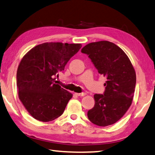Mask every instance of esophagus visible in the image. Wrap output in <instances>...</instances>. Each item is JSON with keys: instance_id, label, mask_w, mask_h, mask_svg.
<instances>
[{"instance_id": "34e87169", "label": "esophagus", "mask_w": 155, "mask_h": 155, "mask_svg": "<svg viewBox=\"0 0 155 155\" xmlns=\"http://www.w3.org/2000/svg\"><path fill=\"white\" fill-rule=\"evenodd\" d=\"M76 95H77L78 96H80V97H82V96H85L86 95V93H84V92H82V93H77V94H75Z\"/></svg>"}]
</instances>
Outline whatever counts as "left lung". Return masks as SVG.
Here are the masks:
<instances>
[{
  "label": "left lung",
  "instance_id": "obj_1",
  "mask_svg": "<svg viewBox=\"0 0 155 155\" xmlns=\"http://www.w3.org/2000/svg\"><path fill=\"white\" fill-rule=\"evenodd\" d=\"M81 52L88 55L100 74L106 78L103 94H95L94 107L87 116L94 124L104 127L123 117L132 104L136 73L124 51L113 43H90Z\"/></svg>",
  "mask_w": 155,
  "mask_h": 155
}]
</instances>
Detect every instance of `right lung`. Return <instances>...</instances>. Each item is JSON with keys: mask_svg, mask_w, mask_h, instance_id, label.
<instances>
[{"mask_svg": "<svg viewBox=\"0 0 155 155\" xmlns=\"http://www.w3.org/2000/svg\"><path fill=\"white\" fill-rule=\"evenodd\" d=\"M81 47L80 44L44 43L21 59L16 73L18 97L33 118L48 122L63 114L72 94L55 79Z\"/></svg>", "mask_w": 155, "mask_h": 155, "instance_id": "obj_1", "label": "right lung"}]
</instances>
